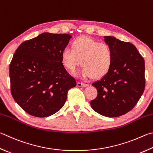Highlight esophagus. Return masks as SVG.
<instances>
[{
    "mask_svg": "<svg viewBox=\"0 0 153 153\" xmlns=\"http://www.w3.org/2000/svg\"><path fill=\"white\" fill-rule=\"evenodd\" d=\"M77 85L78 86V87H86V86L88 85L87 84H84V83H81V82H77Z\"/></svg>",
    "mask_w": 153,
    "mask_h": 153,
    "instance_id": "1",
    "label": "esophagus"
}]
</instances>
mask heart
I'll return each instance as SVG.
<instances>
[{"label": "heart", "instance_id": "b5f03b06", "mask_svg": "<svg viewBox=\"0 0 153 153\" xmlns=\"http://www.w3.org/2000/svg\"><path fill=\"white\" fill-rule=\"evenodd\" d=\"M62 59L64 67L69 70L74 71L81 63L80 72L83 76L99 79L110 70L113 53L108 44L88 37H81L72 42L71 48L63 50Z\"/></svg>", "mask_w": 153, "mask_h": 153}]
</instances>
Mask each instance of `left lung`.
Listing matches in <instances>:
<instances>
[{
    "label": "left lung",
    "mask_w": 153,
    "mask_h": 153,
    "mask_svg": "<svg viewBox=\"0 0 153 153\" xmlns=\"http://www.w3.org/2000/svg\"><path fill=\"white\" fill-rule=\"evenodd\" d=\"M104 37L112 49V64L105 76L92 84L98 95L90 105L100 114L118 117L131 110L144 92V60L133 44L114 37Z\"/></svg>",
    "instance_id": "left-lung-1"
}]
</instances>
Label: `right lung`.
<instances>
[{"instance_id":"add662e5","label":"right lung","mask_w":153,"mask_h":153,"mask_svg":"<svg viewBox=\"0 0 153 153\" xmlns=\"http://www.w3.org/2000/svg\"><path fill=\"white\" fill-rule=\"evenodd\" d=\"M71 36L43 33L22 43L9 67L13 98L25 112L36 117H48L58 112L68 90L77 85L66 71L62 52Z\"/></svg>"}]
</instances>
